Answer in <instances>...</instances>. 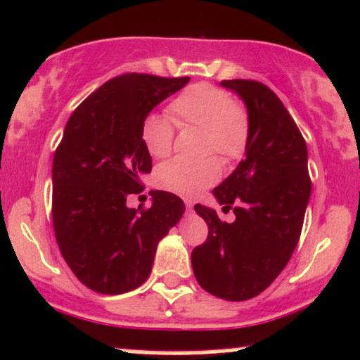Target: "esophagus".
<instances>
[{"mask_svg": "<svg viewBox=\"0 0 360 360\" xmlns=\"http://www.w3.org/2000/svg\"><path fill=\"white\" fill-rule=\"evenodd\" d=\"M185 207H187V211H188V212H192V207H193V204H192V200H188V199H185Z\"/></svg>", "mask_w": 360, "mask_h": 360, "instance_id": "esophagus-1", "label": "esophagus"}]
</instances>
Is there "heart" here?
I'll return each mask as SVG.
<instances>
[{
    "label": "heart",
    "instance_id": "1",
    "mask_svg": "<svg viewBox=\"0 0 360 360\" xmlns=\"http://www.w3.org/2000/svg\"><path fill=\"white\" fill-rule=\"evenodd\" d=\"M169 112L181 126L204 129V155L216 153L228 161L243 155L250 134L248 114L223 88L211 83L191 84L169 103ZM141 139L149 155L163 158L172 151L175 122L167 114L151 112L141 122ZM219 179L221 163L216 158H173L156 172V180L165 191L184 197L197 195Z\"/></svg>",
    "mask_w": 360,
    "mask_h": 360
}]
</instances>
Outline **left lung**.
Instances as JSON below:
<instances>
[{
  "mask_svg": "<svg viewBox=\"0 0 360 360\" xmlns=\"http://www.w3.org/2000/svg\"><path fill=\"white\" fill-rule=\"evenodd\" d=\"M250 120L245 160L219 187V205L233 209V223L197 204L207 223V240L192 252V269L202 289L226 301H246L264 292L292 257L311 195L306 141L288 108L265 84L224 79Z\"/></svg>",
  "mask_w": 360,
  "mask_h": 360,
  "instance_id": "1",
  "label": "left lung"
}]
</instances>
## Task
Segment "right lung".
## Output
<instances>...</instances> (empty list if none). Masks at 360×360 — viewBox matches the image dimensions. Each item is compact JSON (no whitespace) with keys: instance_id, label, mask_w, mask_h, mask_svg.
<instances>
[{"instance_id":"right-lung-1","label":"right lung","mask_w":360,"mask_h":360,"mask_svg":"<svg viewBox=\"0 0 360 360\" xmlns=\"http://www.w3.org/2000/svg\"><path fill=\"white\" fill-rule=\"evenodd\" d=\"M188 82V76L120 75L84 98L64 127L52 161V224L60 255L95 292L139 288L160 240L184 216V200L165 191L151 192L148 209L126 202L151 173L141 122Z\"/></svg>"}]
</instances>
